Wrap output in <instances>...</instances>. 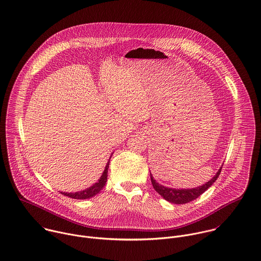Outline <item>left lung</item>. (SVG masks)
Returning <instances> with one entry per match:
<instances>
[{
	"label": "left lung",
	"instance_id": "1",
	"mask_svg": "<svg viewBox=\"0 0 261 261\" xmlns=\"http://www.w3.org/2000/svg\"><path fill=\"white\" fill-rule=\"evenodd\" d=\"M221 168L222 167H220L218 169L216 174L209 181H207L203 186H200L198 188H193V189H173V188L164 187V186L160 185L159 182H156L151 174H150V180H151V185H152L153 189L155 190V192L161 197H163L166 201L173 203V204H178V205L187 204L189 202L196 200L202 194H204L209 188H211V186L216 181L217 177L219 176L220 172H221Z\"/></svg>",
	"mask_w": 261,
	"mask_h": 261
}]
</instances>
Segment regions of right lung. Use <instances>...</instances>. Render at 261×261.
<instances>
[{"instance_id":"obj_1","label":"right lung","mask_w":261,"mask_h":261,"mask_svg":"<svg viewBox=\"0 0 261 261\" xmlns=\"http://www.w3.org/2000/svg\"><path fill=\"white\" fill-rule=\"evenodd\" d=\"M114 153V152H113ZM113 153L111 154L107 165H106V168H105V171L102 172V174L100 176V178L98 179L97 182H95L93 186L87 188L83 191H79V192H75V193H63V192H60V194L66 196V197H69L71 199H76V200H86V199H91L93 197H95L96 195H98L101 190L105 188L107 181H108V170H109V167H110V161H111V158L113 155Z\"/></svg>"}]
</instances>
